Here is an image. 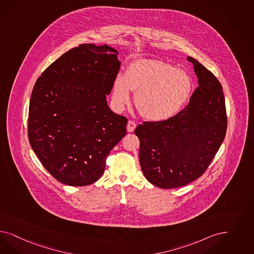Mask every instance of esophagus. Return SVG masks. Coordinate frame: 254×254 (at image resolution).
Instances as JSON below:
<instances>
[{
    "label": "esophagus",
    "mask_w": 254,
    "mask_h": 254,
    "mask_svg": "<svg viewBox=\"0 0 254 254\" xmlns=\"http://www.w3.org/2000/svg\"><path fill=\"white\" fill-rule=\"evenodd\" d=\"M136 126H137V124L134 122V121H128V123H127V131H134V129L136 128Z\"/></svg>",
    "instance_id": "1"
}]
</instances>
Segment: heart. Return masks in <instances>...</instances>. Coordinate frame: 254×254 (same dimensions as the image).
<instances>
[{
    "label": "heart",
    "mask_w": 254,
    "mask_h": 254,
    "mask_svg": "<svg viewBox=\"0 0 254 254\" xmlns=\"http://www.w3.org/2000/svg\"><path fill=\"white\" fill-rule=\"evenodd\" d=\"M130 91L136 93L135 105L144 118L163 121L184 107L191 95L192 81L185 71L170 64L142 59L131 63L125 76L114 80L113 99L118 109L129 103Z\"/></svg>",
    "instance_id": "heart-1"
}]
</instances>
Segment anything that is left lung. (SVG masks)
Instances as JSON below:
<instances>
[{
    "mask_svg": "<svg viewBox=\"0 0 254 254\" xmlns=\"http://www.w3.org/2000/svg\"><path fill=\"white\" fill-rule=\"evenodd\" d=\"M199 86L190 103L175 116L143 122L134 133L140 140L141 171L151 184L175 189L204 174L227 129L222 86L216 76L192 57Z\"/></svg>",
    "mask_w": 254,
    "mask_h": 254,
    "instance_id": "1",
    "label": "left lung"
}]
</instances>
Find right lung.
Segmentation results:
<instances>
[{
    "mask_svg": "<svg viewBox=\"0 0 254 254\" xmlns=\"http://www.w3.org/2000/svg\"><path fill=\"white\" fill-rule=\"evenodd\" d=\"M113 48L81 44L64 53L32 92L28 138L46 170L63 184H93L127 134V119L107 104L120 69Z\"/></svg>",
    "mask_w": 254,
    "mask_h": 254,
    "instance_id": "right-lung-1",
    "label": "right lung"
}]
</instances>
